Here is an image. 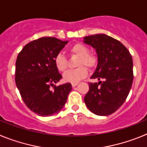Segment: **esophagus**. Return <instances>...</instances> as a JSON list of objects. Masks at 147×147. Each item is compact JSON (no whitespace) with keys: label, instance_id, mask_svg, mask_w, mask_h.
I'll return each instance as SVG.
<instances>
[{"label":"esophagus","instance_id":"1","mask_svg":"<svg viewBox=\"0 0 147 147\" xmlns=\"http://www.w3.org/2000/svg\"><path fill=\"white\" fill-rule=\"evenodd\" d=\"M77 85H78V83H72V84H71V85H72L73 88H74V87H76Z\"/></svg>","mask_w":147,"mask_h":147}]
</instances>
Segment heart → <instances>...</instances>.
Returning <instances> with one entry per match:
<instances>
[{
    "mask_svg": "<svg viewBox=\"0 0 147 147\" xmlns=\"http://www.w3.org/2000/svg\"><path fill=\"white\" fill-rule=\"evenodd\" d=\"M70 53L72 55L79 57L77 60V66H80L76 69L71 70L66 72L63 76V80L67 82L77 83L88 76V71L87 67H94L96 65L97 59L94 54L89 53V49L86 45L82 43H76L70 48ZM56 67L60 72H65L67 68V61L64 55L59 54L54 59Z\"/></svg>",
    "mask_w": 147,
    "mask_h": 147,
    "instance_id": "heart-1",
    "label": "heart"
}]
</instances>
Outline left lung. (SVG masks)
I'll use <instances>...</instances> for the list:
<instances>
[{
    "mask_svg": "<svg viewBox=\"0 0 147 147\" xmlns=\"http://www.w3.org/2000/svg\"><path fill=\"white\" fill-rule=\"evenodd\" d=\"M83 42L91 45L97 54V66L89 83L84 101L87 107L98 115L115 112L125 102L133 81V62L130 53L119 40L104 34L84 37Z\"/></svg>",
    "mask_w": 147,
    "mask_h": 147,
    "instance_id": "8db88e82",
    "label": "left lung"
}]
</instances>
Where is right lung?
<instances>
[{"label": "right lung", "mask_w": 147, "mask_h": 147, "mask_svg": "<svg viewBox=\"0 0 147 147\" xmlns=\"http://www.w3.org/2000/svg\"><path fill=\"white\" fill-rule=\"evenodd\" d=\"M67 42L56 37H41L26 45L18 54L17 88L26 105L37 115L49 116L60 112L72 90L71 83L54 85L62 77L54 59Z\"/></svg>", "instance_id": "right-lung-1"}]
</instances>
